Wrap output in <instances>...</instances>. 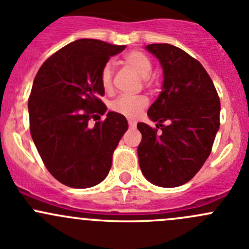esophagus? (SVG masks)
<instances>
[{
    "instance_id": "1",
    "label": "esophagus",
    "mask_w": 249,
    "mask_h": 249,
    "mask_svg": "<svg viewBox=\"0 0 249 249\" xmlns=\"http://www.w3.org/2000/svg\"><path fill=\"white\" fill-rule=\"evenodd\" d=\"M129 126L131 127V129H134V127H136V123L132 122V120H129Z\"/></svg>"
}]
</instances>
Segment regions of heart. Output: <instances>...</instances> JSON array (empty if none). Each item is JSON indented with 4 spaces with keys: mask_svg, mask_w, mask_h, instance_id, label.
I'll use <instances>...</instances> for the list:
<instances>
[{
    "mask_svg": "<svg viewBox=\"0 0 249 249\" xmlns=\"http://www.w3.org/2000/svg\"><path fill=\"white\" fill-rule=\"evenodd\" d=\"M124 64L134 70L141 78H143L144 84L152 83L150 73L153 71V62L148 55L140 50H132L124 56ZM113 67L109 62L104 65L100 72V82L106 91L112 89ZM148 100L144 96H119L110 104V109L114 113L123 115L129 119H135L140 113L147 107Z\"/></svg>",
    "mask_w": 249,
    "mask_h": 249,
    "instance_id": "obj_1",
    "label": "heart"
}]
</instances>
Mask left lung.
<instances>
[{
	"mask_svg": "<svg viewBox=\"0 0 249 249\" xmlns=\"http://www.w3.org/2000/svg\"><path fill=\"white\" fill-rule=\"evenodd\" d=\"M145 48L159 59L164 84L148 109L157 127L137 124L140 167L153 184L179 187L199 172L212 150L220 124L219 96L202 65L184 50L167 43Z\"/></svg>",
	"mask_w": 249,
	"mask_h": 249,
	"instance_id": "8db88e82",
	"label": "left lung"
}]
</instances>
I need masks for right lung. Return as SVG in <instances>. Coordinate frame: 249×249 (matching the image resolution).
Here are the masks:
<instances>
[{"label":"right lung","mask_w":249,"mask_h":249,"mask_svg":"<svg viewBox=\"0 0 249 249\" xmlns=\"http://www.w3.org/2000/svg\"><path fill=\"white\" fill-rule=\"evenodd\" d=\"M125 46L77 39L50 55L35 77L29 97L30 132L47 170L71 188H90L108 175L112 157L127 130L114 112L105 120V89L100 72Z\"/></svg>","instance_id":"1"}]
</instances>
